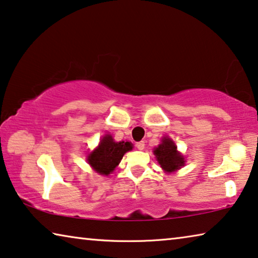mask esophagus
I'll return each instance as SVG.
<instances>
[{"label":"esophagus","instance_id":"34e87169","mask_svg":"<svg viewBox=\"0 0 258 258\" xmlns=\"http://www.w3.org/2000/svg\"><path fill=\"white\" fill-rule=\"evenodd\" d=\"M136 147L139 150H144L145 149V141H139L136 144Z\"/></svg>","mask_w":258,"mask_h":258}]
</instances>
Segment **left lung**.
Returning <instances> with one entry per match:
<instances>
[{
  "label": "left lung",
  "instance_id": "left-lung-1",
  "mask_svg": "<svg viewBox=\"0 0 258 258\" xmlns=\"http://www.w3.org/2000/svg\"><path fill=\"white\" fill-rule=\"evenodd\" d=\"M154 154L165 172H173L185 164L183 157L177 151L174 142L169 138L162 139V144L154 150Z\"/></svg>",
  "mask_w": 258,
  "mask_h": 258
}]
</instances>
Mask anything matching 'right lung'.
Returning a JSON list of instances; mask_svg holds the SVG:
<instances>
[{"mask_svg":"<svg viewBox=\"0 0 258 258\" xmlns=\"http://www.w3.org/2000/svg\"><path fill=\"white\" fill-rule=\"evenodd\" d=\"M132 148L131 142H114L111 136H105L99 147L88 155V163L97 173L108 175L119 164L124 154Z\"/></svg>","mask_w":258,"mask_h":258,"instance_id":"right-lung-1","label":"right lung"}]
</instances>
